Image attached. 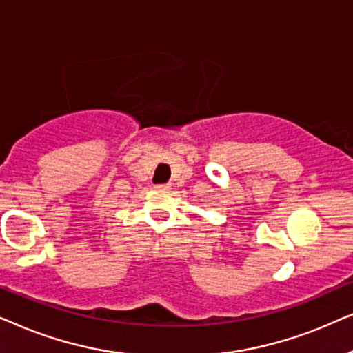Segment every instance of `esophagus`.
<instances>
[{
    "mask_svg": "<svg viewBox=\"0 0 353 353\" xmlns=\"http://www.w3.org/2000/svg\"><path fill=\"white\" fill-rule=\"evenodd\" d=\"M154 189H158V190H168V189H169V184H157V185H154Z\"/></svg>",
    "mask_w": 353,
    "mask_h": 353,
    "instance_id": "obj_1",
    "label": "esophagus"
}]
</instances>
